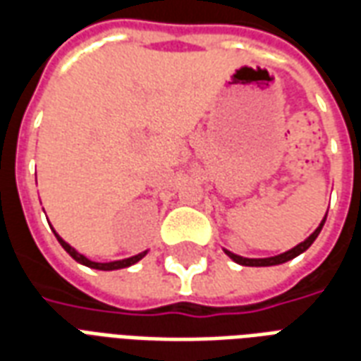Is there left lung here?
Returning <instances> with one entry per match:
<instances>
[{"label":"left lung","mask_w":361,"mask_h":361,"mask_svg":"<svg viewBox=\"0 0 361 361\" xmlns=\"http://www.w3.org/2000/svg\"><path fill=\"white\" fill-rule=\"evenodd\" d=\"M326 220V214L323 216V220H321V224H319L317 228H315V232L307 238V240H303L302 243H298L295 247H292V250L284 251V253H280V255H274V257H265V259H247V257H242V255H235V253H232V251L224 250V253H226L228 257L232 259V261H235L238 265H243V267H272V265H282V263H286V261H290V259L298 257L300 253H303L305 250H310V245L315 240H317L319 232L323 230V224H325Z\"/></svg>","instance_id":"left-lung-1"}]
</instances>
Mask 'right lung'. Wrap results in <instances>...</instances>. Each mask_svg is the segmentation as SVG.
<instances>
[{"label":"right lung","instance_id":"obj_1","mask_svg":"<svg viewBox=\"0 0 361 361\" xmlns=\"http://www.w3.org/2000/svg\"><path fill=\"white\" fill-rule=\"evenodd\" d=\"M54 234H56V230H54ZM56 238H58V242L61 243V247L71 255V257L77 261V263H81V265L85 267H90V269H96V271H118V269H126V267H131L135 265L137 261H141L145 255H147V251H142V253H139V255H133V257H127V259H121V261H110V263H96V261H90V259H87L85 255H81L79 251L73 250L69 243L66 242V240H61L58 234H56Z\"/></svg>","mask_w":361,"mask_h":361}]
</instances>
